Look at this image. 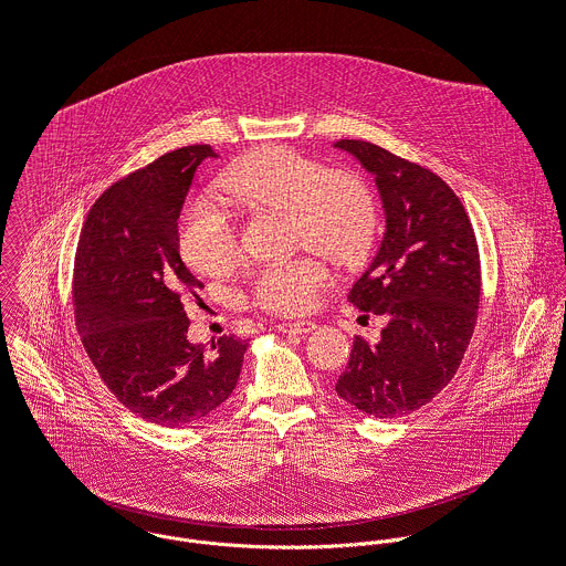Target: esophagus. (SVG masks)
Masks as SVG:
<instances>
[{
	"label": "esophagus",
	"instance_id": "1",
	"mask_svg": "<svg viewBox=\"0 0 566 566\" xmlns=\"http://www.w3.org/2000/svg\"><path fill=\"white\" fill-rule=\"evenodd\" d=\"M277 328L289 335H306V333H313L317 324L311 319H300V322H282Z\"/></svg>",
	"mask_w": 566,
	"mask_h": 566
}]
</instances>
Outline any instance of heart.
Segmentation results:
<instances>
[{
	"mask_svg": "<svg viewBox=\"0 0 566 566\" xmlns=\"http://www.w3.org/2000/svg\"><path fill=\"white\" fill-rule=\"evenodd\" d=\"M222 196L247 209H280L291 238L342 264L361 260L377 231V207L368 185L342 169H326L297 149L271 145L235 160L218 182ZM180 244L185 258L207 275L227 273L240 253L233 218L207 193L182 211ZM331 280L317 255L266 262L251 275L255 306L280 313H306Z\"/></svg>",
	"mask_w": 566,
	"mask_h": 566,
	"instance_id": "heart-1",
	"label": "heart"
}]
</instances>
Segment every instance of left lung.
I'll return each mask as SVG.
<instances>
[{"label":"left lung","mask_w":566,"mask_h":566,"mask_svg":"<svg viewBox=\"0 0 566 566\" xmlns=\"http://www.w3.org/2000/svg\"><path fill=\"white\" fill-rule=\"evenodd\" d=\"M335 147L375 176L386 213L381 247L348 302L388 319L377 344L355 337L335 390L370 417L399 419L430 403L463 361L481 302L479 244L437 174L368 140Z\"/></svg>","instance_id":"8db88e82"}]
</instances>
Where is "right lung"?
Segmentation results:
<instances>
[{
	"label": "right lung",
	"instance_id": "1",
	"mask_svg": "<svg viewBox=\"0 0 566 566\" xmlns=\"http://www.w3.org/2000/svg\"><path fill=\"white\" fill-rule=\"evenodd\" d=\"M209 145L174 149L107 187L74 258V322L107 390L140 419L182 428L224 403L249 342L187 339L182 295L202 289L178 253V218ZM198 297V295H196Z\"/></svg>",
	"mask_w": 566,
	"mask_h": 566
}]
</instances>
